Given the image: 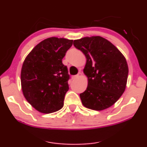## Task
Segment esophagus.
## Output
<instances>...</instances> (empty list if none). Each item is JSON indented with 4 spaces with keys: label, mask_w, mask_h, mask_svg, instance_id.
<instances>
[{
    "label": "esophagus",
    "mask_w": 147,
    "mask_h": 147,
    "mask_svg": "<svg viewBox=\"0 0 147 147\" xmlns=\"http://www.w3.org/2000/svg\"><path fill=\"white\" fill-rule=\"evenodd\" d=\"M78 77H79V75H78V74H77V75H75V76H72V80H75V79H76V78H78Z\"/></svg>",
    "instance_id": "1"
}]
</instances>
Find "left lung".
Instances as JSON below:
<instances>
[{
	"label": "left lung",
	"instance_id": "1",
	"mask_svg": "<svg viewBox=\"0 0 147 147\" xmlns=\"http://www.w3.org/2000/svg\"><path fill=\"white\" fill-rule=\"evenodd\" d=\"M73 45L86 58L83 72L88 86L80 94L82 105L94 111L109 108L125 90L129 74L125 57L110 41L99 36L74 40Z\"/></svg>",
	"mask_w": 147,
	"mask_h": 147
}]
</instances>
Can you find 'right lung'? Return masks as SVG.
<instances>
[{
	"mask_svg": "<svg viewBox=\"0 0 147 147\" xmlns=\"http://www.w3.org/2000/svg\"><path fill=\"white\" fill-rule=\"evenodd\" d=\"M73 42L57 37L45 39L24 59L20 73L22 93L40 113L49 114L63 108L69 75L62 60Z\"/></svg>",
	"mask_w": 147,
	"mask_h": 147,
	"instance_id": "obj_1",
	"label": "right lung"
}]
</instances>
